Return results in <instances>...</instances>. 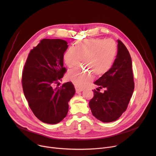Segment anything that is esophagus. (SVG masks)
<instances>
[{
	"mask_svg": "<svg viewBox=\"0 0 156 156\" xmlns=\"http://www.w3.org/2000/svg\"><path fill=\"white\" fill-rule=\"evenodd\" d=\"M83 91V88H78V87H76V93H79L81 91Z\"/></svg>",
	"mask_w": 156,
	"mask_h": 156,
	"instance_id": "obj_1",
	"label": "esophagus"
}]
</instances>
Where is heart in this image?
Masks as SVG:
<instances>
[{"instance_id":"obj_1","label":"heart","mask_w":156,"mask_h":156,"mask_svg":"<svg viewBox=\"0 0 156 156\" xmlns=\"http://www.w3.org/2000/svg\"><path fill=\"white\" fill-rule=\"evenodd\" d=\"M117 54V46L112 39L89 38L78 41L74 48H69L65 52L63 60L70 69L78 66L81 61L88 70L75 69L67 74L68 79L78 87L90 83L94 75L101 76L112 68Z\"/></svg>"}]
</instances>
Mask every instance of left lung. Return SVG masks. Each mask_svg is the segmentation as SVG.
I'll return each mask as SVG.
<instances>
[{"label":"left lung","instance_id":"obj_1","mask_svg":"<svg viewBox=\"0 0 156 156\" xmlns=\"http://www.w3.org/2000/svg\"><path fill=\"white\" fill-rule=\"evenodd\" d=\"M117 42V55L112 68L94 82L99 88L106 90L103 93L94 90L89 103L93 115L104 123L115 121L122 115L135 87L131 56L123 43L120 40Z\"/></svg>","mask_w":156,"mask_h":156}]
</instances>
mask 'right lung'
Masks as SVG:
<instances>
[{
	"label": "right lung",
	"instance_id": "add662e5",
	"mask_svg": "<svg viewBox=\"0 0 156 156\" xmlns=\"http://www.w3.org/2000/svg\"><path fill=\"white\" fill-rule=\"evenodd\" d=\"M60 39H44L32 49L22 74L25 96L34 115L41 122L56 124L67 115L69 102L75 93L72 82L55 87L66 69L63 54L69 46Z\"/></svg>",
	"mask_w": 156,
	"mask_h": 156
}]
</instances>
